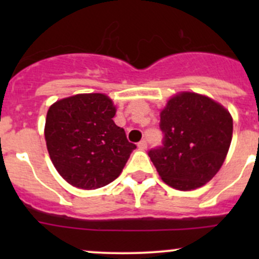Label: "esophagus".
<instances>
[{"label":"esophagus","mask_w":259,"mask_h":259,"mask_svg":"<svg viewBox=\"0 0 259 259\" xmlns=\"http://www.w3.org/2000/svg\"><path fill=\"white\" fill-rule=\"evenodd\" d=\"M138 148H139V150H145V149H146V142H145V140H142L140 143H138Z\"/></svg>","instance_id":"1"}]
</instances>
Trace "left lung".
<instances>
[{
    "label": "left lung",
    "instance_id": "8db88e82",
    "mask_svg": "<svg viewBox=\"0 0 259 259\" xmlns=\"http://www.w3.org/2000/svg\"><path fill=\"white\" fill-rule=\"evenodd\" d=\"M164 146L149 151L161 180L193 190L213 179L223 165L233 135V119L222 104L202 94L182 91L160 111Z\"/></svg>",
    "mask_w": 259,
    "mask_h": 259
}]
</instances>
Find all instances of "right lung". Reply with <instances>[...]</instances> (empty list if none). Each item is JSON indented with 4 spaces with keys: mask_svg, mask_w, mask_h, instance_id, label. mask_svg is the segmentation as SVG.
<instances>
[{
    "mask_svg": "<svg viewBox=\"0 0 259 259\" xmlns=\"http://www.w3.org/2000/svg\"><path fill=\"white\" fill-rule=\"evenodd\" d=\"M116 106L101 93L77 94L49 108L45 140L57 173L72 187H105L121 174L137 146L113 117Z\"/></svg>",
    "mask_w": 259,
    "mask_h": 259,
    "instance_id": "1",
    "label": "right lung"
}]
</instances>
